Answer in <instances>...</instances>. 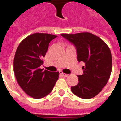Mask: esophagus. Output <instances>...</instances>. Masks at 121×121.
I'll use <instances>...</instances> for the list:
<instances>
[{
  "instance_id": "1",
  "label": "esophagus",
  "mask_w": 121,
  "mask_h": 121,
  "mask_svg": "<svg viewBox=\"0 0 121 121\" xmlns=\"http://www.w3.org/2000/svg\"><path fill=\"white\" fill-rule=\"evenodd\" d=\"M60 74L61 75H63V77H68V75H69L68 74H66V73H63V72H60Z\"/></svg>"
}]
</instances>
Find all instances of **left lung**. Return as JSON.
Listing matches in <instances>:
<instances>
[{"instance_id":"obj_1","label":"left lung","mask_w":121,"mask_h":121,"mask_svg":"<svg viewBox=\"0 0 121 121\" xmlns=\"http://www.w3.org/2000/svg\"><path fill=\"white\" fill-rule=\"evenodd\" d=\"M77 50V60L83 62V73L78 75L79 83L71 87L72 92L83 99H90L102 91L112 71V55L107 44L91 33L62 34Z\"/></svg>"}]
</instances>
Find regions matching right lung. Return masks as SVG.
Returning <instances> with one entry per match:
<instances>
[{
	"label": "right lung",
	"mask_w": 121,
	"mask_h": 121,
	"mask_svg": "<svg viewBox=\"0 0 121 121\" xmlns=\"http://www.w3.org/2000/svg\"><path fill=\"white\" fill-rule=\"evenodd\" d=\"M57 36L35 33L19 44L13 61V70L18 84L31 97L40 99L49 94L58 79V72L40 69L50 42Z\"/></svg>",
	"instance_id": "right-lung-1"
}]
</instances>
